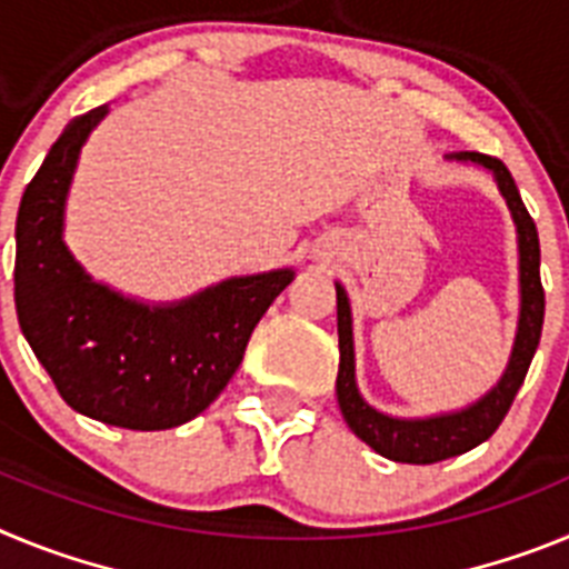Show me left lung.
<instances>
[{"mask_svg":"<svg viewBox=\"0 0 569 569\" xmlns=\"http://www.w3.org/2000/svg\"><path fill=\"white\" fill-rule=\"evenodd\" d=\"M456 159L465 162H479L496 173L501 196L507 199L519 228V253H521V319L512 359L507 367L505 379L499 387H492L490 393L472 407L453 416H439V419L405 421L390 419L367 405L356 390L353 376V330H350V305L347 293L336 288V313H339V379H336V396L345 421L365 445H370L376 453L385 459L401 461V465H436V461L453 459V456L467 453L476 445L490 439L499 425L505 421L512 399L525 385V376L530 370V361L536 356V347L541 339V325H545V288H541V248L539 230L532 216L527 213L521 193L516 188V179L510 176L507 164L496 156L476 153V150H461Z\"/></svg>","mask_w":569,"mask_h":569,"instance_id":"left-lung-1","label":"left lung"}]
</instances>
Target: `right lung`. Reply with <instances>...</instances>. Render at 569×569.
<instances>
[{"label":"right lung","instance_id":"right-lung-1","mask_svg":"<svg viewBox=\"0 0 569 569\" xmlns=\"http://www.w3.org/2000/svg\"><path fill=\"white\" fill-rule=\"evenodd\" d=\"M104 110H88L62 130L22 193L19 328L73 410L124 430H168L228 387L293 270L222 281L176 308H144L90 281L64 248L62 210L79 148Z\"/></svg>","mask_w":569,"mask_h":569}]
</instances>
